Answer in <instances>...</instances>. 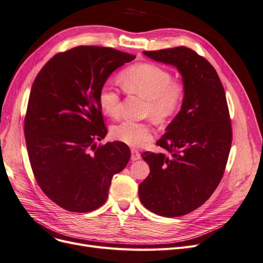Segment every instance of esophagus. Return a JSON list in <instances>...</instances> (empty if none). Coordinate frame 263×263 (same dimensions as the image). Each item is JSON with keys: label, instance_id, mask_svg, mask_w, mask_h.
Here are the masks:
<instances>
[{"label": "esophagus", "instance_id": "esophagus-1", "mask_svg": "<svg viewBox=\"0 0 263 263\" xmlns=\"http://www.w3.org/2000/svg\"><path fill=\"white\" fill-rule=\"evenodd\" d=\"M132 161H137V160H140L141 159V154L138 150L136 149H132Z\"/></svg>", "mask_w": 263, "mask_h": 263}]
</instances>
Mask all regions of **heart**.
Instances as JSON below:
<instances>
[{
  "label": "heart",
  "mask_w": 263,
  "mask_h": 263,
  "mask_svg": "<svg viewBox=\"0 0 263 263\" xmlns=\"http://www.w3.org/2000/svg\"><path fill=\"white\" fill-rule=\"evenodd\" d=\"M122 87L146 100L145 113L159 121L165 122L180 110L184 99L182 83L173 81L170 71L152 64H138L126 68L120 74ZM98 103L103 114L118 118L120 114V91L104 84L98 93ZM111 136L118 141L130 146H140L153 137L150 123L129 120L122 121L111 127Z\"/></svg>",
  "instance_id": "1"
}]
</instances>
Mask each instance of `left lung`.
I'll list each match as a JSON object with an SVG mask.
<instances>
[{
    "mask_svg": "<svg viewBox=\"0 0 263 263\" xmlns=\"http://www.w3.org/2000/svg\"><path fill=\"white\" fill-rule=\"evenodd\" d=\"M155 61L181 73V110L156 142L164 153L144 152L150 174L139 184V198L150 212L179 217L211 197L222 179L232 143L226 92L215 68L184 46L144 50Z\"/></svg>",
    "mask_w": 263,
    "mask_h": 263,
    "instance_id": "1",
    "label": "left lung"
}]
</instances>
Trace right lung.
<instances>
[{
  "instance_id": "right-lung-1",
  "label": "right lung",
  "mask_w": 263,
  "mask_h": 263,
  "mask_svg": "<svg viewBox=\"0 0 263 263\" xmlns=\"http://www.w3.org/2000/svg\"><path fill=\"white\" fill-rule=\"evenodd\" d=\"M136 56L78 46L52 57L36 76L25 118L29 161L37 184L61 208L95 211L112 177L130 159L121 141L97 144L108 133L98 93L111 73Z\"/></svg>"
}]
</instances>
